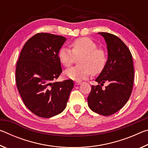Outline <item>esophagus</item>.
<instances>
[{"label": "esophagus", "instance_id": "1", "mask_svg": "<svg viewBox=\"0 0 148 148\" xmlns=\"http://www.w3.org/2000/svg\"><path fill=\"white\" fill-rule=\"evenodd\" d=\"M75 85H76V86H77V85H80L82 84L81 82H75Z\"/></svg>", "mask_w": 148, "mask_h": 148}]
</instances>
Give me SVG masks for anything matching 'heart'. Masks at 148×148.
Segmentation results:
<instances>
[{
	"label": "heart",
	"mask_w": 148,
	"mask_h": 148,
	"mask_svg": "<svg viewBox=\"0 0 148 148\" xmlns=\"http://www.w3.org/2000/svg\"><path fill=\"white\" fill-rule=\"evenodd\" d=\"M72 49L62 47L59 49L58 57L64 66L68 67L73 63L76 57H80V65L66 69L64 72L67 78L80 81L87 78L92 72L98 74L104 68L107 58L105 52L98 49V46L89 38H77L71 44Z\"/></svg>",
	"instance_id": "heart-1"
}]
</instances>
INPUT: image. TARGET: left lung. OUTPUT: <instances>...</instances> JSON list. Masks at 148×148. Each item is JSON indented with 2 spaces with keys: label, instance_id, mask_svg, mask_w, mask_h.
Returning <instances> with one entry per match:
<instances>
[{
  "label": "left lung",
  "instance_id": "1",
  "mask_svg": "<svg viewBox=\"0 0 148 148\" xmlns=\"http://www.w3.org/2000/svg\"><path fill=\"white\" fill-rule=\"evenodd\" d=\"M107 45L108 60L95 79L101 85L92 86L87 98L92 111L108 116L121 109L131 96L134 82L133 61L131 51L121 39L108 32H99ZM104 83L109 85L101 89Z\"/></svg>",
  "mask_w": 148,
  "mask_h": 148
}]
</instances>
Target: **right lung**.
<instances>
[{
  "mask_svg": "<svg viewBox=\"0 0 148 148\" xmlns=\"http://www.w3.org/2000/svg\"><path fill=\"white\" fill-rule=\"evenodd\" d=\"M64 37L41 32L25 44L17 62L16 80L22 100L37 116L49 118L66 106L72 79L53 82L62 72L58 53Z\"/></svg>",
  "mask_w": 148,
  "mask_h": 148,
  "instance_id": "right-lung-1",
  "label": "right lung"
}]
</instances>
